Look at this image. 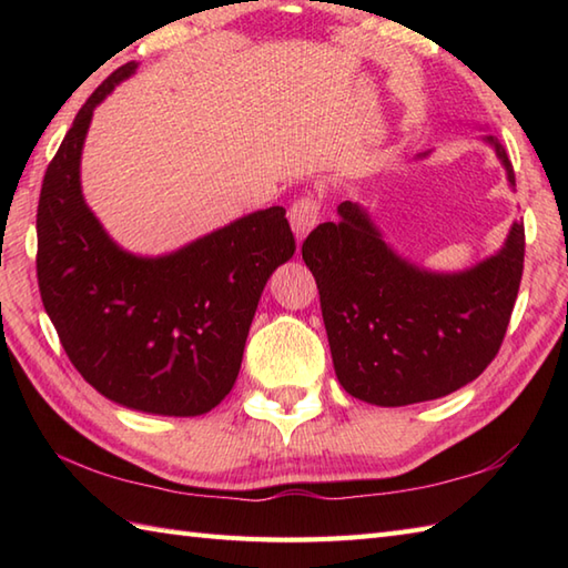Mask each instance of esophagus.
<instances>
[{
    "mask_svg": "<svg viewBox=\"0 0 568 568\" xmlns=\"http://www.w3.org/2000/svg\"><path fill=\"white\" fill-rule=\"evenodd\" d=\"M322 214V200L317 195H303L297 197L291 210H287V220H291V226L297 239H305L312 229L317 226Z\"/></svg>",
    "mask_w": 568,
    "mask_h": 568,
    "instance_id": "34e87169",
    "label": "esophagus"
}]
</instances>
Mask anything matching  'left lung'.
I'll return each mask as SVG.
<instances>
[{"instance_id": "8db88e82", "label": "left lung", "mask_w": 568, "mask_h": 568, "mask_svg": "<svg viewBox=\"0 0 568 568\" xmlns=\"http://www.w3.org/2000/svg\"><path fill=\"white\" fill-rule=\"evenodd\" d=\"M515 185L513 163L488 136ZM303 258L320 305L336 378L348 395L400 407L437 400L478 378L508 332L525 263V224L503 251L458 275H434L397 258L358 204L312 229Z\"/></svg>"}]
</instances>
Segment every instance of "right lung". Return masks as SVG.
Segmentation results:
<instances>
[{
  "label": "right lung",
  "mask_w": 568,
  "mask_h": 568,
  "mask_svg": "<svg viewBox=\"0 0 568 568\" xmlns=\"http://www.w3.org/2000/svg\"><path fill=\"white\" fill-rule=\"evenodd\" d=\"M116 68L48 163L36 212V275L70 364L131 409L195 417L234 388L263 285L295 253L283 207L241 216L163 258H136L104 234L80 192L92 110L129 78Z\"/></svg>",
  "instance_id": "obj_1"
}]
</instances>
